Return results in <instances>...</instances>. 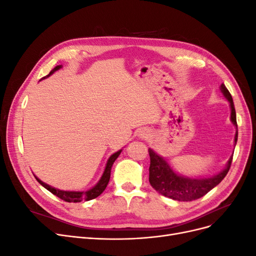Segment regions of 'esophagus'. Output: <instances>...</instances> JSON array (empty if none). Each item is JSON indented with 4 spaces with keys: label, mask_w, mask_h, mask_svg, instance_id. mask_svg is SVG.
<instances>
[{
    "label": "esophagus",
    "mask_w": 256,
    "mask_h": 256,
    "mask_svg": "<svg viewBox=\"0 0 256 256\" xmlns=\"http://www.w3.org/2000/svg\"><path fill=\"white\" fill-rule=\"evenodd\" d=\"M138 136L141 138H148L150 136V131L148 129H142L140 132H138Z\"/></svg>",
    "instance_id": "1"
}]
</instances>
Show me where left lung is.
<instances>
[{"label": "left lung", "instance_id": "8db88e82", "mask_svg": "<svg viewBox=\"0 0 256 256\" xmlns=\"http://www.w3.org/2000/svg\"><path fill=\"white\" fill-rule=\"evenodd\" d=\"M221 90L230 104V120L237 128L236 111L233 98H232L230 92L224 84L221 85ZM237 138L238 129L236 130L235 134V144L237 142ZM148 154L150 157V182L152 187L160 194L175 200H182V202H191V200H198L214 189L226 176L228 172L230 171L232 160H233V156H232L228 162L226 168L219 174L208 178H198V180L193 178L192 180V178L177 175L164 160V158L158 156L152 150L148 148Z\"/></svg>", "mask_w": 256, "mask_h": 256}]
</instances>
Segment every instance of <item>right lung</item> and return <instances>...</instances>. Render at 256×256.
Returning a JSON list of instances; mask_svg holds the SVG:
<instances>
[{
    "instance_id": "right-lung-1",
    "label": "right lung",
    "mask_w": 256,
    "mask_h": 256,
    "mask_svg": "<svg viewBox=\"0 0 256 256\" xmlns=\"http://www.w3.org/2000/svg\"><path fill=\"white\" fill-rule=\"evenodd\" d=\"M62 66H56L54 67L52 70L50 72V74L47 76H49L50 74H52L54 72H56L58 69H60ZM44 78H46V76H44ZM122 150L116 152L115 154H113L112 156L109 158V160H108L106 162V168H104V172L102 174V180H99V182L95 186L94 188H92L88 191H84V192H74V191H63V190H58L56 188L51 187V186L47 184L42 182L40 180H38L37 177H35L37 182H40L42 187H44L47 190H49L52 194L56 196L58 198H60V200H65V202H68V203H78V202H81V200H90L92 198H96L97 196H99L104 191V189L106 188L108 184H109V180H110V176H111V168H112V166L114 164V161L116 160V158H118L120 156Z\"/></svg>"
}]
</instances>
